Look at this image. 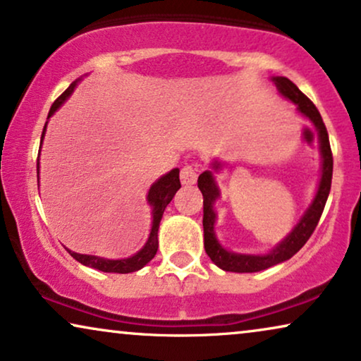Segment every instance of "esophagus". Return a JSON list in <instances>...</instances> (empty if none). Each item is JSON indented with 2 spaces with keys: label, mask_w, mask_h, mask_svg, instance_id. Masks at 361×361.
Masks as SVG:
<instances>
[{
  "label": "esophagus",
  "mask_w": 361,
  "mask_h": 361,
  "mask_svg": "<svg viewBox=\"0 0 361 361\" xmlns=\"http://www.w3.org/2000/svg\"><path fill=\"white\" fill-rule=\"evenodd\" d=\"M180 182L184 185H192L197 182V169L194 166H184L180 171Z\"/></svg>",
  "instance_id": "obj_1"
}]
</instances>
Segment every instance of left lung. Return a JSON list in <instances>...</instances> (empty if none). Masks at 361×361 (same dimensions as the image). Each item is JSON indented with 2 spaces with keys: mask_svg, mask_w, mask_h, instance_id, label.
<instances>
[{
  "mask_svg": "<svg viewBox=\"0 0 361 361\" xmlns=\"http://www.w3.org/2000/svg\"><path fill=\"white\" fill-rule=\"evenodd\" d=\"M272 81L277 86L279 92L285 99L293 102L297 106V112L302 114L307 121H310L313 128L317 129L318 134V149H320V180H318V187L315 192V197L308 205L305 212L300 217V221L295 224V227L285 235L283 240H280L272 250L267 254H238V252L227 250L226 247L219 242L217 235H215V221H217V212H215L214 205L215 200L221 199V189H219L217 182H215V172L222 169V164L214 159L210 164V169L205 171L199 176L197 185L204 195V249L219 269L226 270V272H237V274H254L260 272V270L269 269L282 262L292 259L298 250L305 245L308 238L315 231L320 215L324 212V207L329 199L330 187H331V174H334V157H331L330 140L329 133L322 121V116L315 104L303 94L290 79L283 76H274Z\"/></svg>",
  "mask_w": 361,
  "mask_h": 361,
  "instance_id": "obj_1",
  "label": "left lung"
}]
</instances>
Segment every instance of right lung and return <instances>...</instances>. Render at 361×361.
Segmentation results:
<instances>
[{"label":"right lung","instance_id":"add662e5","mask_svg":"<svg viewBox=\"0 0 361 361\" xmlns=\"http://www.w3.org/2000/svg\"><path fill=\"white\" fill-rule=\"evenodd\" d=\"M81 79H76L71 86H69L66 91L61 94L58 99L54 101V104L51 106L48 119L54 114L56 111L59 109L61 106L66 102L69 96L73 94L74 87L78 86V82ZM46 126L43 129V134H41V146H43V139L46 134ZM41 151V149H39ZM37 180H39V156H37ZM180 189V180H179V169H172L167 174H164L162 177L154 182L151 185V189L147 192V204L151 205L152 209V226H151V233H149L147 242L144 243V247L140 249L137 254L128 257V259H104V257H97V255H86V254H78V252H73L66 249L69 254H71L73 259H76L79 264L91 267V269L101 270V272H107V274H130V272H137V270L142 269L144 265H147L149 262L154 259L156 255L157 247H159V240H157V232H159V224H161L162 214L166 210L167 204L171 202L172 197L176 195V192Z\"/></svg>","mask_w":361,"mask_h":361}]
</instances>
